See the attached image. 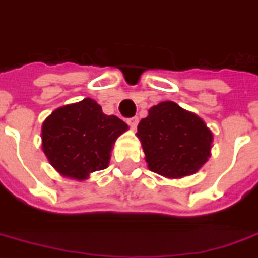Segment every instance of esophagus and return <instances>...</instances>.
<instances>
[{
  "label": "esophagus",
  "mask_w": 258,
  "mask_h": 258,
  "mask_svg": "<svg viewBox=\"0 0 258 258\" xmlns=\"http://www.w3.org/2000/svg\"><path fill=\"white\" fill-rule=\"evenodd\" d=\"M127 123L131 125V127H135L137 126V123H139V117H132V118H127Z\"/></svg>",
  "instance_id": "1"
}]
</instances>
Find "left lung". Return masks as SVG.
Segmentation results:
<instances>
[{
  "mask_svg": "<svg viewBox=\"0 0 258 258\" xmlns=\"http://www.w3.org/2000/svg\"><path fill=\"white\" fill-rule=\"evenodd\" d=\"M151 171L167 178L196 173L210 156L212 133L196 114L174 102H162L137 126Z\"/></svg>",
  "mask_w": 258,
  "mask_h": 258,
  "instance_id": "left-lung-1",
  "label": "left lung"
}]
</instances>
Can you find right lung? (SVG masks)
Segmentation results:
<instances>
[{
	"label": "right lung",
	"mask_w": 258,
	"mask_h": 258,
	"mask_svg": "<svg viewBox=\"0 0 258 258\" xmlns=\"http://www.w3.org/2000/svg\"><path fill=\"white\" fill-rule=\"evenodd\" d=\"M127 129L115 115H106L95 100L57 108L42 127V148L58 173L75 179L108 166L117 137Z\"/></svg>",
	"instance_id": "add662e5"
}]
</instances>
